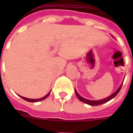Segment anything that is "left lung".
<instances>
[{
	"label": "left lung",
	"instance_id": "1",
	"mask_svg": "<svg viewBox=\"0 0 133 133\" xmlns=\"http://www.w3.org/2000/svg\"><path fill=\"white\" fill-rule=\"evenodd\" d=\"M122 85H123V84L120 86V87L117 89V91L114 92L112 95H110V97H107V98H104V99L100 100V101H90V100L85 99V98H83L82 97H81V96H80V95L77 93V92L76 91V90H75V93H76V95H77V97H78V98L80 100V101H81L83 102V103H87V104H89V105H91V106H97V105H100V104H104V103H107V102H108L109 101H110V99H112V98H113L114 97H116V96L118 95V93L119 92L120 90H121V87H122Z\"/></svg>",
	"mask_w": 133,
	"mask_h": 133
}]
</instances>
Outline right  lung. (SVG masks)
<instances>
[{
    "instance_id": "add662e5",
    "label": "right lung",
    "mask_w": 133,
    "mask_h": 133,
    "mask_svg": "<svg viewBox=\"0 0 133 133\" xmlns=\"http://www.w3.org/2000/svg\"><path fill=\"white\" fill-rule=\"evenodd\" d=\"M50 92H49V93H48L47 95H46V96H44V97H43V98H38V99H30V98H25V97H21V96H20V97H21V98H23V99L25 100V101H26L28 102H32V103H35V102H38V101H43V100L45 99L46 97H48L49 95V94H50Z\"/></svg>"
}]
</instances>
